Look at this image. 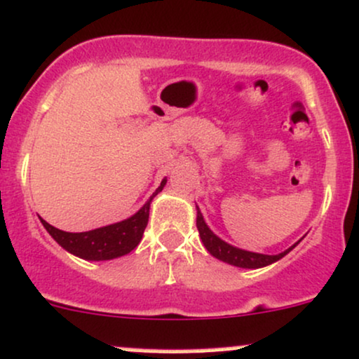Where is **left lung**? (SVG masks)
Instances as JSON below:
<instances>
[{"mask_svg": "<svg viewBox=\"0 0 359 359\" xmlns=\"http://www.w3.org/2000/svg\"><path fill=\"white\" fill-rule=\"evenodd\" d=\"M196 229L200 232V239L203 243L205 249L213 257L217 259L224 261V263L232 264V266L237 268H245V269H257V268H264L269 266V264L276 263L278 259H281L283 256H287L293 248H295V243L293 245H290L287 251L280 252V255H261V252H252V251H245V249L236 248V245L225 243V241L220 239L217 233L212 232V229L208 227L207 222H205L203 215H201L198 205H196Z\"/></svg>", "mask_w": 359, "mask_h": 359, "instance_id": "left-lung-1", "label": "left lung"}]
</instances>
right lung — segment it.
<instances>
[{"instance_id": "obj_1", "label": "right lung", "mask_w": 359, "mask_h": 359, "mask_svg": "<svg viewBox=\"0 0 359 359\" xmlns=\"http://www.w3.org/2000/svg\"><path fill=\"white\" fill-rule=\"evenodd\" d=\"M166 181L168 178L161 181V184L154 195H152L151 198L134 213V215L128 217L126 220H120V222L93 229V231L66 232L54 227V225H50L49 222H46L42 217H39V219L43 227H46V231L52 236V239H54L60 248L66 249L67 252H71V255L86 261L115 259V257L128 255V252L134 251L137 245H139L149 222L151 201L159 191H163Z\"/></svg>"}]
</instances>
